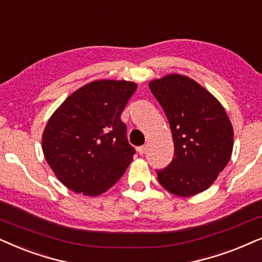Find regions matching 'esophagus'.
Segmentation results:
<instances>
[{
  "label": "esophagus",
  "mask_w": 262,
  "mask_h": 262,
  "mask_svg": "<svg viewBox=\"0 0 262 262\" xmlns=\"http://www.w3.org/2000/svg\"><path fill=\"white\" fill-rule=\"evenodd\" d=\"M146 149H147V146L146 145H144V146H140V147H138V152H139V155H144V153L146 152Z\"/></svg>",
  "instance_id": "esophagus-1"
}]
</instances>
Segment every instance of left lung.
Wrapping results in <instances>:
<instances>
[{
  "label": "left lung",
  "mask_w": 262,
  "mask_h": 262,
  "mask_svg": "<svg viewBox=\"0 0 262 262\" xmlns=\"http://www.w3.org/2000/svg\"><path fill=\"white\" fill-rule=\"evenodd\" d=\"M148 86L166 115L175 146L171 163L156 170L159 183L179 196L206 190L232 153L233 130L224 107L188 76L170 74Z\"/></svg>",
  "instance_id": "8db88e82"
}]
</instances>
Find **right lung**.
<instances>
[{"label": "right lung", "instance_id": "right-lung-1", "mask_svg": "<svg viewBox=\"0 0 262 262\" xmlns=\"http://www.w3.org/2000/svg\"><path fill=\"white\" fill-rule=\"evenodd\" d=\"M138 85L98 80L80 87L52 114L43 133L45 159L69 189L99 195L114 186L133 160L121 114Z\"/></svg>", "mask_w": 262, "mask_h": 262}]
</instances>
